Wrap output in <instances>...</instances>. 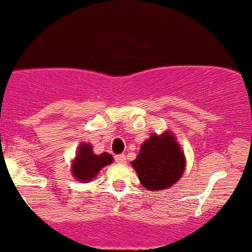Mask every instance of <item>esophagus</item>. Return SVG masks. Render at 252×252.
<instances>
[{
	"label": "esophagus",
	"instance_id": "esophagus-1",
	"mask_svg": "<svg viewBox=\"0 0 252 252\" xmlns=\"http://www.w3.org/2000/svg\"><path fill=\"white\" fill-rule=\"evenodd\" d=\"M115 161L118 162V164H125V162H126V155L125 154L115 155Z\"/></svg>",
	"mask_w": 252,
	"mask_h": 252
}]
</instances>
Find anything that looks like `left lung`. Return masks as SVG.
<instances>
[{
    "label": "left lung",
    "instance_id": "obj_1",
    "mask_svg": "<svg viewBox=\"0 0 252 252\" xmlns=\"http://www.w3.org/2000/svg\"><path fill=\"white\" fill-rule=\"evenodd\" d=\"M132 166L138 173L142 186L149 190L166 189L183 175L186 160L180 145L170 132L153 134L141 147Z\"/></svg>",
    "mask_w": 252,
    "mask_h": 252
}]
</instances>
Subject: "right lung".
<instances>
[{
    "label": "right lung",
    "mask_w": 252,
    "mask_h": 252,
    "mask_svg": "<svg viewBox=\"0 0 252 252\" xmlns=\"http://www.w3.org/2000/svg\"><path fill=\"white\" fill-rule=\"evenodd\" d=\"M113 162V157L108 153L100 155L93 154L92 147L90 144H81L77 152L76 159L72 164L71 172L77 181L87 182L95 177L98 172L104 166Z\"/></svg>",
    "instance_id": "right-lung-1"
}]
</instances>
